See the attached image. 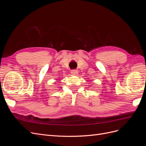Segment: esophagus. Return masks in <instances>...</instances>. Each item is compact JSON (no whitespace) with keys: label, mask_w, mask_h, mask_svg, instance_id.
Returning a JSON list of instances; mask_svg holds the SVG:
<instances>
[{"label":"esophagus","mask_w":146,"mask_h":146,"mask_svg":"<svg viewBox=\"0 0 146 146\" xmlns=\"http://www.w3.org/2000/svg\"><path fill=\"white\" fill-rule=\"evenodd\" d=\"M71 74L73 75H77L78 74V70L77 69H72L71 70Z\"/></svg>","instance_id":"34e87169"}]
</instances>
